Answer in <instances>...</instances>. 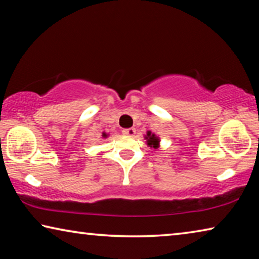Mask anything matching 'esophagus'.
Here are the masks:
<instances>
[{"label": "esophagus", "mask_w": 259, "mask_h": 259, "mask_svg": "<svg viewBox=\"0 0 259 259\" xmlns=\"http://www.w3.org/2000/svg\"><path fill=\"white\" fill-rule=\"evenodd\" d=\"M123 134L128 135V136H135V134H136V129H135V128H128V129H124V130H123Z\"/></svg>", "instance_id": "34e87169"}]
</instances>
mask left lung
Returning <instances> with one entry per match:
<instances>
[{"instance_id":"obj_1","label":"left lung","mask_w":259,"mask_h":259,"mask_svg":"<svg viewBox=\"0 0 259 259\" xmlns=\"http://www.w3.org/2000/svg\"><path fill=\"white\" fill-rule=\"evenodd\" d=\"M145 138L147 139V145H150L153 148L159 147V142H160V140H159V138H157L154 134H152L151 131H148Z\"/></svg>"}]
</instances>
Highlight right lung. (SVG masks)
<instances>
[{
  "label": "right lung",
  "instance_id": "right-lung-1",
  "mask_svg": "<svg viewBox=\"0 0 259 259\" xmlns=\"http://www.w3.org/2000/svg\"><path fill=\"white\" fill-rule=\"evenodd\" d=\"M103 137H104V138H106V137H107V135H106V134H105V133H104V134H103Z\"/></svg>",
  "mask_w": 259,
  "mask_h": 259
}]
</instances>
